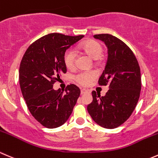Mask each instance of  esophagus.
<instances>
[{"instance_id": "1", "label": "esophagus", "mask_w": 158, "mask_h": 158, "mask_svg": "<svg viewBox=\"0 0 158 158\" xmlns=\"http://www.w3.org/2000/svg\"><path fill=\"white\" fill-rule=\"evenodd\" d=\"M88 90L85 89H81V94H84V93H87Z\"/></svg>"}]
</instances>
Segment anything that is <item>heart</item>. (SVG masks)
Returning <instances> with one entry per match:
<instances>
[{"label":"heart","instance_id":"b5f03b06","mask_svg":"<svg viewBox=\"0 0 158 158\" xmlns=\"http://www.w3.org/2000/svg\"><path fill=\"white\" fill-rule=\"evenodd\" d=\"M79 48L93 59H98L102 54V46L99 42L95 40H88L82 43ZM76 51L70 48L64 53L63 60L65 66L69 69L74 68L76 62ZM96 77V73L93 71H82L75 76V79L79 84L82 85H88Z\"/></svg>","mask_w":158,"mask_h":158}]
</instances>
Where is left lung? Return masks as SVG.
I'll return each mask as SVG.
<instances>
[{
  "label": "left lung",
  "instance_id": "8db88e82",
  "mask_svg": "<svg viewBox=\"0 0 158 158\" xmlns=\"http://www.w3.org/2000/svg\"><path fill=\"white\" fill-rule=\"evenodd\" d=\"M108 48L105 69L99 79L101 85H109L104 96L92 92L93 102L87 106L92 119L100 127L114 129L123 124L134 112L141 89L138 62L131 48L109 34L95 35Z\"/></svg>",
  "mask_w": 158,
  "mask_h": 158
}]
</instances>
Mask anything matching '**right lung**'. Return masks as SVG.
Masks as SVG:
<instances>
[{
    "label": "right lung",
    "mask_w": 158,
    "mask_h": 158,
    "mask_svg": "<svg viewBox=\"0 0 158 158\" xmlns=\"http://www.w3.org/2000/svg\"><path fill=\"white\" fill-rule=\"evenodd\" d=\"M83 37L48 34L32 43L23 56L19 69L21 93L32 116L45 127L64 124L80 95L74 84L67 85L65 92L55 90L53 84L66 73L64 53Z\"/></svg>",
    "instance_id": "add662e5"
}]
</instances>
